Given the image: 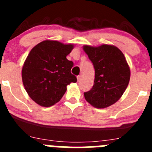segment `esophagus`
Returning <instances> with one entry per match:
<instances>
[{
  "instance_id": "obj_1",
  "label": "esophagus",
  "mask_w": 152,
  "mask_h": 152,
  "mask_svg": "<svg viewBox=\"0 0 152 152\" xmlns=\"http://www.w3.org/2000/svg\"><path fill=\"white\" fill-rule=\"evenodd\" d=\"M81 79V75H79V76H77V80L78 81H80Z\"/></svg>"
}]
</instances>
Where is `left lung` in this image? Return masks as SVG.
Masks as SVG:
<instances>
[{"mask_svg":"<svg viewBox=\"0 0 152 152\" xmlns=\"http://www.w3.org/2000/svg\"><path fill=\"white\" fill-rule=\"evenodd\" d=\"M83 49L93 63L94 85L84 92L86 100L95 108H104L114 104L127 89L130 70L122 51L114 45H84Z\"/></svg>","mask_w":152,"mask_h":152,"instance_id":"left-lung-1","label":"left lung"}]
</instances>
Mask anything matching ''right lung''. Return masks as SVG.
Returning <instances> with one entry per match:
<instances>
[{"label":"right lung","instance_id":"right-lung-1","mask_svg":"<svg viewBox=\"0 0 152 152\" xmlns=\"http://www.w3.org/2000/svg\"><path fill=\"white\" fill-rule=\"evenodd\" d=\"M74 47L57 41L46 40L35 46L22 70L23 85L30 98L43 107L60 100L67 86L77 79L71 73L73 63L66 58Z\"/></svg>","mask_w":152,"mask_h":152}]
</instances>
